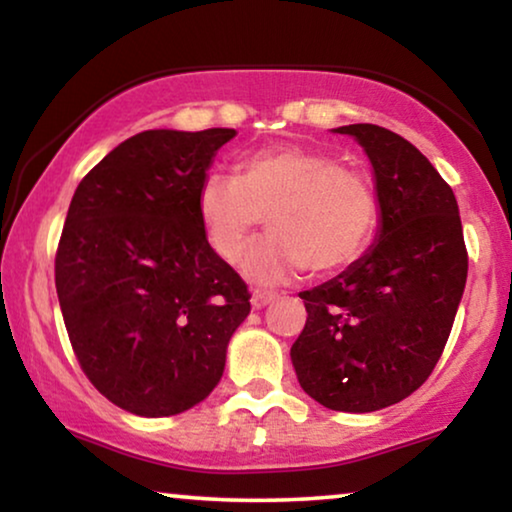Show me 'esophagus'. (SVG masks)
<instances>
[{"label":"esophagus","instance_id":"obj_1","mask_svg":"<svg viewBox=\"0 0 512 512\" xmlns=\"http://www.w3.org/2000/svg\"><path fill=\"white\" fill-rule=\"evenodd\" d=\"M275 298V293L270 291H254L251 293V307H254V310H263V307L270 305Z\"/></svg>","mask_w":512,"mask_h":512}]
</instances>
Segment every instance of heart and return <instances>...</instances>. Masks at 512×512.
<instances>
[{
	"label": "heart",
	"mask_w": 512,
	"mask_h": 512,
	"mask_svg": "<svg viewBox=\"0 0 512 512\" xmlns=\"http://www.w3.org/2000/svg\"><path fill=\"white\" fill-rule=\"evenodd\" d=\"M202 235L221 261L235 263L261 226L270 235L242 258L251 282H289L310 268L331 275L373 240L380 207L359 172L324 151L282 144L251 153L237 174L209 170L195 195Z\"/></svg>",
	"instance_id": "b5f03b06"
}]
</instances>
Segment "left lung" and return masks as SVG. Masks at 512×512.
Masks as SVG:
<instances>
[{"instance_id":"left-lung-1","label":"left lung","mask_w":512,"mask_h":512,"mask_svg":"<svg viewBox=\"0 0 512 512\" xmlns=\"http://www.w3.org/2000/svg\"><path fill=\"white\" fill-rule=\"evenodd\" d=\"M333 132L366 151L380 223L366 254L300 293L307 321L291 361L300 387L324 408L375 412L408 398L436 368L468 254L457 198L417 146L370 123Z\"/></svg>"}]
</instances>
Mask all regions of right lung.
Returning a JSON list of instances; mask_svg holds the SVG:
<instances>
[{
    "label": "right lung",
    "mask_w": 512,
    "mask_h": 512,
    "mask_svg": "<svg viewBox=\"0 0 512 512\" xmlns=\"http://www.w3.org/2000/svg\"><path fill=\"white\" fill-rule=\"evenodd\" d=\"M233 128L144 130L107 153L69 205L55 289L83 373L118 408L179 415L212 394L251 312L195 209Z\"/></svg>",
    "instance_id": "1"
}]
</instances>
